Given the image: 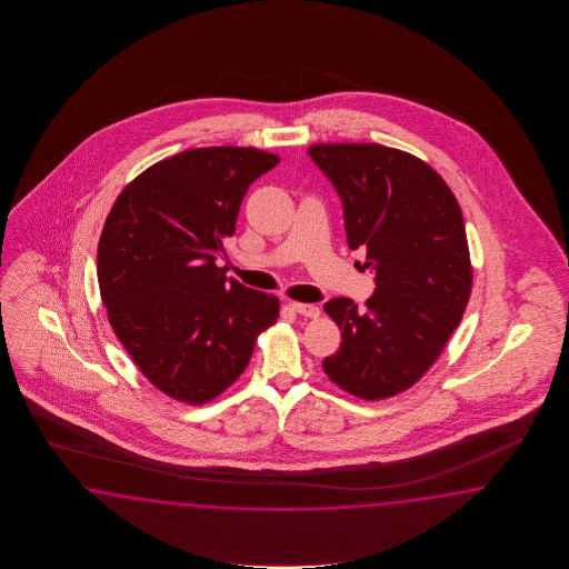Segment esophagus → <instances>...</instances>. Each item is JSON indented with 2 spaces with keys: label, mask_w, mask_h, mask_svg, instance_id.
Returning a JSON list of instances; mask_svg holds the SVG:
<instances>
[{
  "label": "esophagus",
  "mask_w": 569,
  "mask_h": 569,
  "mask_svg": "<svg viewBox=\"0 0 569 569\" xmlns=\"http://www.w3.org/2000/svg\"><path fill=\"white\" fill-rule=\"evenodd\" d=\"M289 307L295 313L305 315V317H311V319L319 317V313H321V309L317 305H307V302L290 301Z\"/></svg>",
  "instance_id": "obj_1"
}]
</instances>
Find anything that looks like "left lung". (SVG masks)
Segmentation results:
<instances>
[{
    "label": "left lung",
    "mask_w": 569,
    "mask_h": 569,
    "mask_svg": "<svg viewBox=\"0 0 569 569\" xmlns=\"http://www.w3.org/2000/svg\"><path fill=\"white\" fill-rule=\"evenodd\" d=\"M307 152L336 187L348 246L366 252L376 282L363 309L346 297L326 302L341 348L323 370L353 397H395L436 362L470 299L460 206L436 170L397 148L315 144Z\"/></svg>",
    "instance_id": "obj_1"
}]
</instances>
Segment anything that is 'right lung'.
I'll list each match as a JSON object with an SVG mask.
<instances>
[{
    "mask_svg": "<svg viewBox=\"0 0 569 569\" xmlns=\"http://www.w3.org/2000/svg\"><path fill=\"white\" fill-rule=\"evenodd\" d=\"M280 158L193 148L160 160L116 199L97 246L101 301L121 346L172 399L203 405L238 380L279 299L216 264L248 187Z\"/></svg>",
    "mask_w": 569,
    "mask_h": 569,
    "instance_id": "add662e5",
    "label": "right lung"
}]
</instances>
